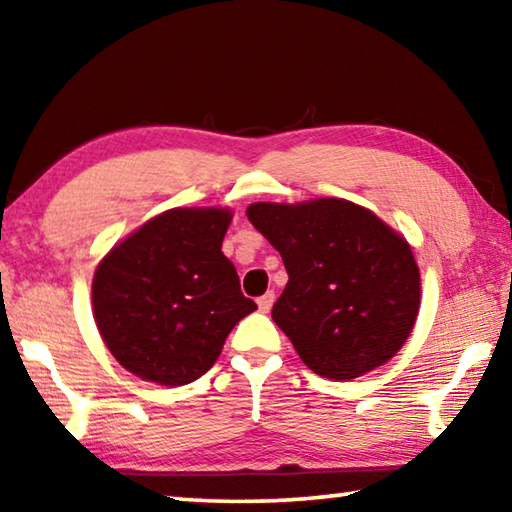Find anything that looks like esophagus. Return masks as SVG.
<instances>
[{
	"mask_svg": "<svg viewBox=\"0 0 512 512\" xmlns=\"http://www.w3.org/2000/svg\"><path fill=\"white\" fill-rule=\"evenodd\" d=\"M273 302H275V293L268 291V293H264L262 298L257 300V307H259V311H264V314H268V311H271V307H273Z\"/></svg>",
	"mask_w": 512,
	"mask_h": 512,
	"instance_id": "esophagus-1",
	"label": "esophagus"
}]
</instances>
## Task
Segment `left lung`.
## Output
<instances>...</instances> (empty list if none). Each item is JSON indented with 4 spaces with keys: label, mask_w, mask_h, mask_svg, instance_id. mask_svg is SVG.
<instances>
[{
    "label": "left lung",
    "mask_w": 512,
    "mask_h": 512,
    "mask_svg": "<svg viewBox=\"0 0 512 512\" xmlns=\"http://www.w3.org/2000/svg\"><path fill=\"white\" fill-rule=\"evenodd\" d=\"M246 216L282 255L289 282L271 316L309 370L350 381L402 350L422 298L404 235L345 198L250 203Z\"/></svg>",
    "instance_id": "8db88e82"
}]
</instances>
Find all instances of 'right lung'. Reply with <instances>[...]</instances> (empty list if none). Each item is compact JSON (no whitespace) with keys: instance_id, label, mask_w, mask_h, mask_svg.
<instances>
[{"instance_id":"right-lung-1","label":"right lung","mask_w":512,"mask_h":512,"mask_svg":"<svg viewBox=\"0 0 512 512\" xmlns=\"http://www.w3.org/2000/svg\"><path fill=\"white\" fill-rule=\"evenodd\" d=\"M232 214L173 207L101 257L92 314L121 368L151 384H192L219 359L232 327L257 309L221 250Z\"/></svg>"}]
</instances>
